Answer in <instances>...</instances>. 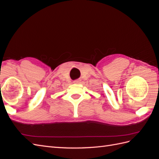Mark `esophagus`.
Returning <instances> with one entry per match:
<instances>
[{
  "label": "esophagus",
  "instance_id": "esophagus-1",
  "mask_svg": "<svg viewBox=\"0 0 159 159\" xmlns=\"http://www.w3.org/2000/svg\"><path fill=\"white\" fill-rule=\"evenodd\" d=\"M74 83L75 84H78V83H79V81L78 80H75V81H74Z\"/></svg>",
  "mask_w": 159,
  "mask_h": 159
}]
</instances>
